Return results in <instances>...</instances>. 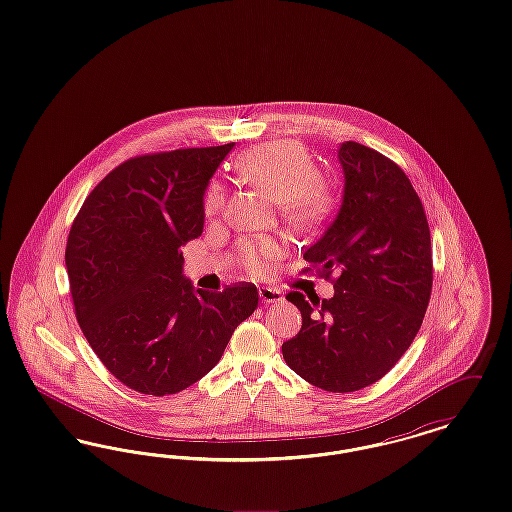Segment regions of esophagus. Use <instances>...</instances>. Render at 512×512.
I'll use <instances>...</instances> for the list:
<instances>
[{"label": "esophagus", "mask_w": 512, "mask_h": 512, "mask_svg": "<svg viewBox=\"0 0 512 512\" xmlns=\"http://www.w3.org/2000/svg\"><path fill=\"white\" fill-rule=\"evenodd\" d=\"M259 297H261V301H265V303H278V301H282V299H284V295H282L280 290H276V288H268V286L259 288Z\"/></svg>", "instance_id": "1"}]
</instances>
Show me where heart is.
Masks as SVG:
<instances>
[{"label": "heart", "instance_id": "obj_1", "mask_svg": "<svg viewBox=\"0 0 512 512\" xmlns=\"http://www.w3.org/2000/svg\"><path fill=\"white\" fill-rule=\"evenodd\" d=\"M245 178L265 190L274 201L282 203L286 215L295 222L307 224L322 215L324 199L320 195V171L311 155L297 144L280 142L249 149L238 163ZM205 213L217 215L224 205V188L211 182L205 192ZM280 253L272 240H251L240 249L242 261L249 272L261 274L268 261Z\"/></svg>", "mask_w": 512, "mask_h": 512}]
</instances>
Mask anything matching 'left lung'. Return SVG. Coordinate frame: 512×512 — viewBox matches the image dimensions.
<instances>
[{
    "label": "left lung",
    "instance_id": "8db88e82",
    "mask_svg": "<svg viewBox=\"0 0 512 512\" xmlns=\"http://www.w3.org/2000/svg\"><path fill=\"white\" fill-rule=\"evenodd\" d=\"M338 159L340 209L303 253L320 274H338L334 295H286L303 324L282 355L309 384L347 393L378 382L409 349L434 274L428 220L405 172L357 142H343Z\"/></svg>",
    "mask_w": 512,
    "mask_h": 512
}]
</instances>
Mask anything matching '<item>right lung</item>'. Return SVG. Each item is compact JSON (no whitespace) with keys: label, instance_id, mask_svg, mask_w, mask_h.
<instances>
[{"label":"right lung","instance_id":"1","mask_svg":"<svg viewBox=\"0 0 512 512\" xmlns=\"http://www.w3.org/2000/svg\"><path fill=\"white\" fill-rule=\"evenodd\" d=\"M234 144L134 157L109 172L74 219L65 265L78 324L130 390L171 395L219 363L259 303L253 284L195 290L182 247L203 232V197Z\"/></svg>","mask_w":512,"mask_h":512}]
</instances>
